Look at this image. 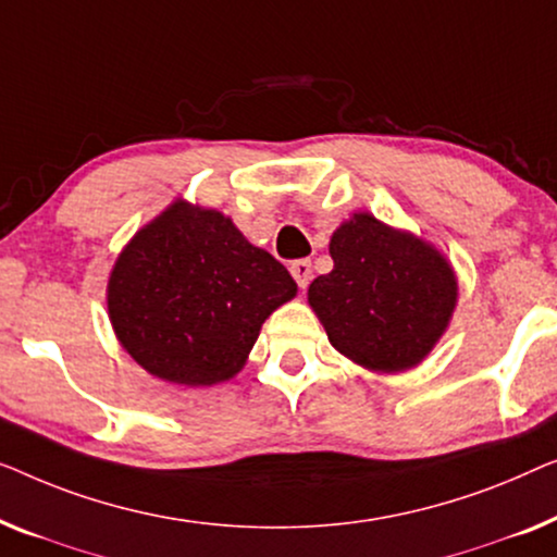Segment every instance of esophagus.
I'll return each mask as SVG.
<instances>
[{
    "mask_svg": "<svg viewBox=\"0 0 557 557\" xmlns=\"http://www.w3.org/2000/svg\"><path fill=\"white\" fill-rule=\"evenodd\" d=\"M289 272H293L295 282L300 287H308L310 280H312V264L310 260H295L293 264H289Z\"/></svg>",
    "mask_w": 557,
    "mask_h": 557,
    "instance_id": "34e87169",
    "label": "esophagus"
}]
</instances>
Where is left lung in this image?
Here are the masks:
<instances>
[{"mask_svg": "<svg viewBox=\"0 0 557 557\" xmlns=\"http://www.w3.org/2000/svg\"><path fill=\"white\" fill-rule=\"evenodd\" d=\"M331 257L308 302L338 354L379 373L409 371L432 354L459 289L436 247L358 211L333 232Z\"/></svg>", "mask_w": 557, "mask_h": 557, "instance_id": "1", "label": "left lung"}]
</instances>
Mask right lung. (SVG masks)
<instances>
[{
	"label": "right lung",
	"instance_id": "right-lung-1",
	"mask_svg": "<svg viewBox=\"0 0 557 557\" xmlns=\"http://www.w3.org/2000/svg\"><path fill=\"white\" fill-rule=\"evenodd\" d=\"M295 293L289 272L230 216L178 199L119 255L108 315L156 379L214 386L242 371L264 320Z\"/></svg>",
	"mask_w": 557,
	"mask_h": 557
}]
</instances>
